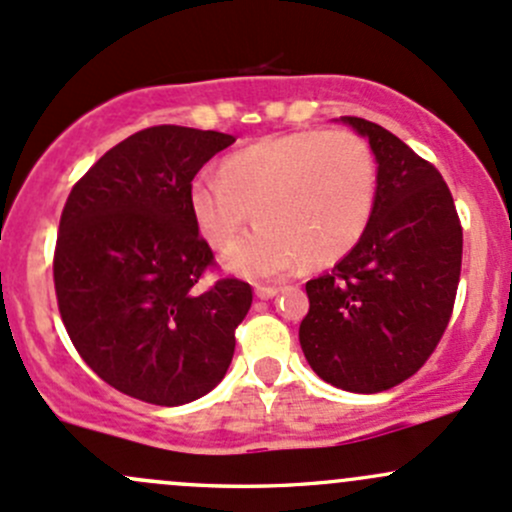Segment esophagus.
I'll list each match as a JSON object with an SVG mask.
<instances>
[{
    "label": "esophagus",
    "instance_id": "obj_1",
    "mask_svg": "<svg viewBox=\"0 0 512 512\" xmlns=\"http://www.w3.org/2000/svg\"><path fill=\"white\" fill-rule=\"evenodd\" d=\"M255 294H257V299H272L279 294V287L277 284H257Z\"/></svg>",
    "mask_w": 512,
    "mask_h": 512
}]
</instances>
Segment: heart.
I'll return each mask as SVG.
<instances>
[{
	"label": "heart",
	"instance_id": "heart-1",
	"mask_svg": "<svg viewBox=\"0 0 512 512\" xmlns=\"http://www.w3.org/2000/svg\"><path fill=\"white\" fill-rule=\"evenodd\" d=\"M378 166L346 129H299L267 137L220 161L218 176L188 186L193 228L223 250L242 225L257 223L225 257L247 277L287 272L301 260L326 267L351 255L373 220Z\"/></svg>",
	"mask_w": 512,
	"mask_h": 512
}]
</instances>
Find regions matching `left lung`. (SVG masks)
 I'll return each instance as SVG.
<instances>
[{
	"mask_svg": "<svg viewBox=\"0 0 512 512\" xmlns=\"http://www.w3.org/2000/svg\"><path fill=\"white\" fill-rule=\"evenodd\" d=\"M341 120L368 137L378 161V198L351 255L306 282L309 314L299 343L321 380L373 395L412 378L444 336L464 233L434 164L375 122Z\"/></svg>",
	"mask_w": 512,
	"mask_h": 512,
	"instance_id": "obj_1",
	"label": "left lung"
}]
</instances>
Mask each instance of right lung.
<instances>
[{"mask_svg": "<svg viewBox=\"0 0 512 512\" xmlns=\"http://www.w3.org/2000/svg\"><path fill=\"white\" fill-rule=\"evenodd\" d=\"M235 142L213 129L159 125L112 147L73 186L58 225L53 284L80 358L115 390L161 407L223 380L252 287L208 289L213 250L193 228L188 186Z\"/></svg>", "mask_w": 512, "mask_h": 512, "instance_id": "right-lung-1", "label": "right lung"}]
</instances>
